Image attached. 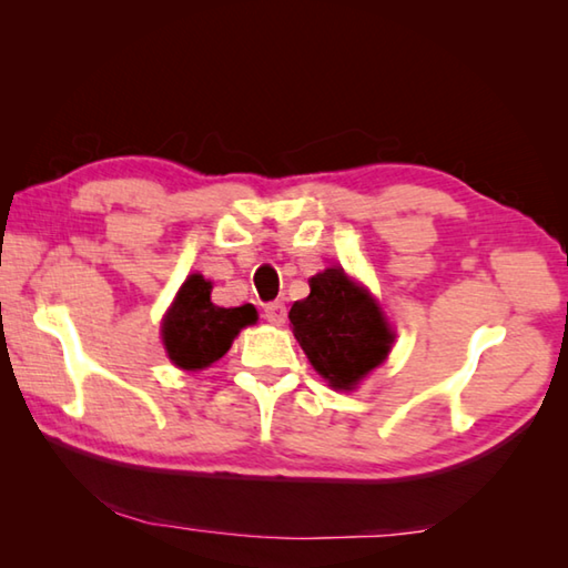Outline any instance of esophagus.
<instances>
[{"label": "esophagus", "instance_id": "1", "mask_svg": "<svg viewBox=\"0 0 568 568\" xmlns=\"http://www.w3.org/2000/svg\"><path fill=\"white\" fill-rule=\"evenodd\" d=\"M265 318H267V323H273V325H283L285 318H287L285 303H283V301L267 303V305H265Z\"/></svg>", "mask_w": 568, "mask_h": 568}]
</instances>
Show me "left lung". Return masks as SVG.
<instances>
[{"instance_id": "1", "label": "left lung", "mask_w": 568, "mask_h": 568, "mask_svg": "<svg viewBox=\"0 0 568 568\" xmlns=\"http://www.w3.org/2000/svg\"><path fill=\"white\" fill-rule=\"evenodd\" d=\"M307 285L311 295L287 313L295 338L335 390H353L386 361L393 331L378 303L341 267L313 275Z\"/></svg>"}]
</instances>
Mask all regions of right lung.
<instances>
[{
	"label": "right lung",
	"mask_w": 568,
	"mask_h": 568,
	"mask_svg": "<svg viewBox=\"0 0 568 568\" xmlns=\"http://www.w3.org/2000/svg\"><path fill=\"white\" fill-rule=\"evenodd\" d=\"M210 293L213 285L203 275H190L162 321V343L170 361L182 371L213 365L230 351L240 328L257 321V311L250 303L220 307L210 301Z\"/></svg>",
	"instance_id": "1"
}]
</instances>
